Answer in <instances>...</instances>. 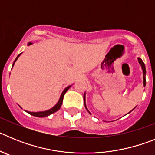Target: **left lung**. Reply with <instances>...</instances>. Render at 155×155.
I'll return each mask as SVG.
<instances>
[{
	"mask_svg": "<svg viewBox=\"0 0 155 155\" xmlns=\"http://www.w3.org/2000/svg\"><path fill=\"white\" fill-rule=\"evenodd\" d=\"M138 62H139V64H140V66H141V68H142V70H143V86L145 87V85H146V79H145V74H146V68H145V65H144V63L143 62V61H142L141 59L140 58H138ZM84 106H85L86 109L87 110V106H86L85 105V93L84 94ZM87 112L90 113V112L88 110H87ZM91 114V113H90Z\"/></svg>",
	"mask_w": 155,
	"mask_h": 155,
	"instance_id": "8db88e82",
	"label": "left lung"
}]
</instances>
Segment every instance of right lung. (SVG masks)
<instances>
[{"instance_id": "1", "label": "right lung", "mask_w": 155, "mask_h": 155, "mask_svg": "<svg viewBox=\"0 0 155 155\" xmlns=\"http://www.w3.org/2000/svg\"><path fill=\"white\" fill-rule=\"evenodd\" d=\"M32 44L31 42H28V46L29 45ZM21 53H20V54H18V57H16V59L15 60V61H14V64L13 65H12V68H13V66L14 64H15V61H17L18 58L19 57V56L21 55ZM71 87V85L68 86V87H67L65 88V89L64 90V91L62 92V94H61V98H60V99H59L58 102H57V104H56L54 106H53L52 109H49V110H46V111H43V112H37V113H34V112H28V111H26L27 113H29L30 115H31V116H36V117H46V116H50V115L53 114V113H54L55 112H57V111H58L59 109H61V105H62V102H63V99H64V94H65V93L67 92V91H68V89H69L70 87ZM21 108V107H20Z\"/></svg>"}]
</instances>
